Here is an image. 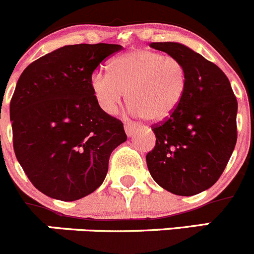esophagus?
<instances>
[{"label":"esophagus","instance_id":"1","mask_svg":"<svg viewBox=\"0 0 254 254\" xmlns=\"http://www.w3.org/2000/svg\"><path fill=\"white\" fill-rule=\"evenodd\" d=\"M135 128H137V127H135L134 125L129 124V122L125 124V130H126V134L128 135V137H130V135H132L133 133H134Z\"/></svg>","mask_w":254,"mask_h":254}]
</instances>
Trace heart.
Returning <instances> with one entry per match:
<instances>
[{"mask_svg":"<svg viewBox=\"0 0 254 254\" xmlns=\"http://www.w3.org/2000/svg\"><path fill=\"white\" fill-rule=\"evenodd\" d=\"M91 89L106 114H115L128 97L133 116L159 122L172 116L182 104L188 90V72L177 58L134 49L117 57L111 63V71H95Z\"/></svg>","mask_w":254,"mask_h":254,"instance_id":"obj_1","label":"heart"}]
</instances>
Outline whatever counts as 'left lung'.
<instances>
[{
	"label": "left lung",
	"instance_id": "1",
	"mask_svg": "<svg viewBox=\"0 0 254 254\" xmlns=\"http://www.w3.org/2000/svg\"><path fill=\"white\" fill-rule=\"evenodd\" d=\"M179 59L188 90L170 117L152 125L155 145L148 170L163 189L191 196L211 188L225 170L237 142V99L216 64L179 43H150Z\"/></svg>",
	"mask_w": 254,
	"mask_h": 254
}]
</instances>
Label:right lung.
Instances as JSON below:
<instances>
[{"label":"right lung","mask_w":254,"mask_h":254,"mask_svg":"<svg viewBox=\"0 0 254 254\" xmlns=\"http://www.w3.org/2000/svg\"><path fill=\"white\" fill-rule=\"evenodd\" d=\"M119 44L65 45L31 63L9 104L17 160L32 184L74 201L104 183L112 150L127 139L124 124L97 104L95 70Z\"/></svg>","instance_id":"1"}]
</instances>
